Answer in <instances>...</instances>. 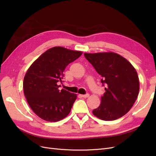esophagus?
<instances>
[{
	"label": "esophagus",
	"mask_w": 156,
	"mask_h": 156,
	"mask_svg": "<svg viewBox=\"0 0 156 156\" xmlns=\"http://www.w3.org/2000/svg\"><path fill=\"white\" fill-rule=\"evenodd\" d=\"M89 96H90V94H83V95H81V96L82 98H87L89 97Z\"/></svg>",
	"instance_id": "1"
}]
</instances>
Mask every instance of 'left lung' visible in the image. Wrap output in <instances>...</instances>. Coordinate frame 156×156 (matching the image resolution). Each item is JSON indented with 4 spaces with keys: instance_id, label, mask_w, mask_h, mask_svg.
I'll return each mask as SVG.
<instances>
[{
    "instance_id": "8db88e82",
    "label": "left lung",
    "mask_w": 156,
    "mask_h": 156,
    "mask_svg": "<svg viewBox=\"0 0 156 156\" xmlns=\"http://www.w3.org/2000/svg\"><path fill=\"white\" fill-rule=\"evenodd\" d=\"M84 55L105 86L100 105L93 110V115L105 121L123 116L133 107L139 94V80L135 69L123 56L112 52Z\"/></svg>"
}]
</instances>
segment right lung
I'll return each mask as SVG.
<instances>
[{"label":"right lung","instance_id":"add662e5","mask_svg":"<svg viewBox=\"0 0 156 156\" xmlns=\"http://www.w3.org/2000/svg\"><path fill=\"white\" fill-rule=\"evenodd\" d=\"M81 51L54 47L42 54L28 69L23 81L27 101L35 114L48 122L66 117L77 94L59 90L67 66L82 55Z\"/></svg>","mask_w":156,"mask_h":156}]
</instances>
